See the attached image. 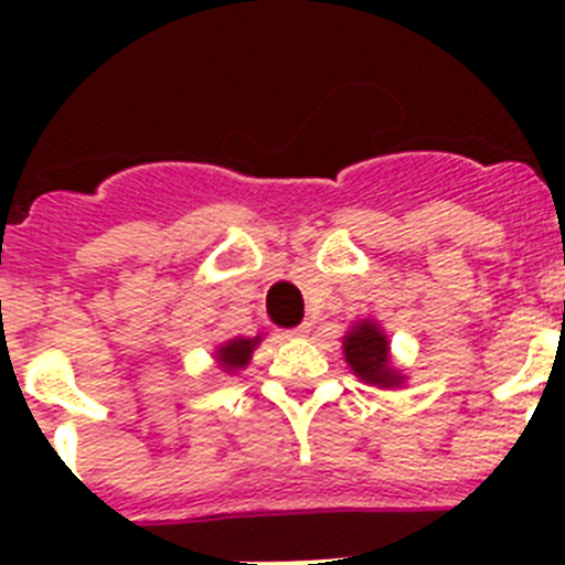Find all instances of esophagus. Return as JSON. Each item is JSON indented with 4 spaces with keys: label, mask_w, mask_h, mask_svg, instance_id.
<instances>
[{
    "label": "esophagus",
    "mask_w": 565,
    "mask_h": 565,
    "mask_svg": "<svg viewBox=\"0 0 565 565\" xmlns=\"http://www.w3.org/2000/svg\"><path fill=\"white\" fill-rule=\"evenodd\" d=\"M313 328V322H302V326H297L294 331H288V337H308Z\"/></svg>",
    "instance_id": "esophagus-1"
}]
</instances>
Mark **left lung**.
<instances>
[{"mask_svg":"<svg viewBox=\"0 0 565 565\" xmlns=\"http://www.w3.org/2000/svg\"><path fill=\"white\" fill-rule=\"evenodd\" d=\"M344 359L362 382L382 384V387H393L402 382V376L391 367L387 339L373 322H362L344 337Z\"/></svg>","mask_w":565,"mask_h":565,"instance_id":"8db88e82","label":"left lung"}]
</instances>
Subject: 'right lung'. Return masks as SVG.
<instances>
[{"mask_svg":"<svg viewBox=\"0 0 565 565\" xmlns=\"http://www.w3.org/2000/svg\"><path fill=\"white\" fill-rule=\"evenodd\" d=\"M257 342H259V337L257 339H232V342L223 344L221 351H217V359H221L226 371H237V367H246L248 359H252L254 344H257Z\"/></svg>","mask_w":565,"mask_h":565,"instance_id":"obj_1","label":"right lung"}]
</instances>
